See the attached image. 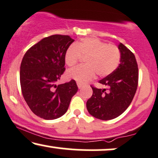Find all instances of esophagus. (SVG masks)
<instances>
[{
    "label": "esophagus",
    "instance_id": "34e87169",
    "mask_svg": "<svg viewBox=\"0 0 158 158\" xmlns=\"http://www.w3.org/2000/svg\"><path fill=\"white\" fill-rule=\"evenodd\" d=\"M77 85H78V88H79V89H81V88H82V85L80 84V83H77Z\"/></svg>",
    "mask_w": 158,
    "mask_h": 158
}]
</instances>
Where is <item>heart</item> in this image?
I'll return each mask as SVG.
<instances>
[{"instance_id": "heart-1", "label": "heart", "mask_w": 158, "mask_h": 158, "mask_svg": "<svg viewBox=\"0 0 158 158\" xmlns=\"http://www.w3.org/2000/svg\"><path fill=\"white\" fill-rule=\"evenodd\" d=\"M81 56H86V65L77 67L67 73L69 79L80 84L93 79L96 73L101 77L108 76L117 69L120 61V52L117 46L96 38H87L69 47L64 55L65 63L73 68Z\"/></svg>"}]
</instances>
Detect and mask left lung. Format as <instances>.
I'll list each match as a JSON object with an SVG mask.
<instances>
[{
	"label": "left lung",
	"mask_w": 158,
	"mask_h": 158,
	"mask_svg": "<svg viewBox=\"0 0 158 158\" xmlns=\"http://www.w3.org/2000/svg\"><path fill=\"white\" fill-rule=\"evenodd\" d=\"M120 64L108 77L99 81L107 88L92 87L93 95L87 101L90 115L102 120H109L121 115L131 104L138 85V68L131 50L119 43Z\"/></svg>",
	"instance_id": "left-lung-1"
}]
</instances>
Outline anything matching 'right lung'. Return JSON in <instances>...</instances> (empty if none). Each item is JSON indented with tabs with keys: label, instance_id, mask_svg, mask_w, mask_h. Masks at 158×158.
Returning a JSON list of instances; mask_svg holds the SVG:
<instances>
[{
	"label": "right lung",
	"instance_id": "obj_1",
	"mask_svg": "<svg viewBox=\"0 0 158 158\" xmlns=\"http://www.w3.org/2000/svg\"><path fill=\"white\" fill-rule=\"evenodd\" d=\"M74 41L69 35H52L41 39L23 56L20 68L23 97L30 110L44 119L66 113L78 87L72 79L56 85L64 72V55Z\"/></svg>",
	"mask_w": 158,
	"mask_h": 158
}]
</instances>
